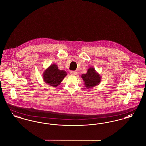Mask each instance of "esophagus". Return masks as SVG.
Here are the masks:
<instances>
[{
    "instance_id": "34e87169",
    "label": "esophagus",
    "mask_w": 146,
    "mask_h": 146,
    "mask_svg": "<svg viewBox=\"0 0 146 146\" xmlns=\"http://www.w3.org/2000/svg\"><path fill=\"white\" fill-rule=\"evenodd\" d=\"M70 73V74H71L72 76H76L78 73H77L76 71H71Z\"/></svg>"
}]
</instances>
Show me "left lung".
I'll return each mask as SVG.
<instances>
[{
	"instance_id": "left-lung-1",
	"label": "left lung",
	"mask_w": 146,
	"mask_h": 146,
	"mask_svg": "<svg viewBox=\"0 0 146 146\" xmlns=\"http://www.w3.org/2000/svg\"><path fill=\"white\" fill-rule=\"evenodd\" d=\"M81 77L87 89H91L97 86L101 81V75L97 73L93 67H90L88 70L87 73L86 74H83Z\"/></svg>"
}]
</instances>
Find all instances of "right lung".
I'll return each mask as SVG.
<instances>
[{"label": "right lung", "mask_w": 146, "mask_h": 146, "mask_svg": "<svg viewBox=\"0 0 146 146\" xmlns=\"http://www.w3.org/2000/svg\"><path fill=\"white\" fill-rule=\"evenodd\" d=\"M67 72L64 70H60L56 64H51L45 70L42 74L44 81L53 87H57L67 76Z\"/></svg>", "instance_id": "1"}]
</instances>
